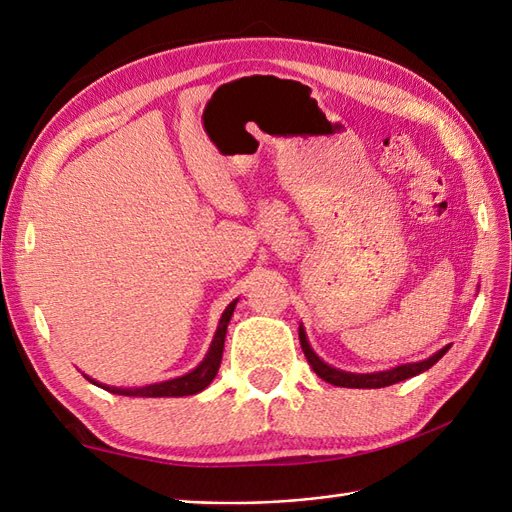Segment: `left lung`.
I'll return each instance as SVG.
<instances>
[{
	"label": "left lung",
	"mask_w": 512,
	"mask_h": 512,
	"mask_svg": "<svg viewBox=\"0 0 512 512\" xmlns=\"http://www.w3.org/2000/svg\"><path fill=\"white\" fill-rule=\"evenodd\" d=\"M299 338H301V347L307 362L314 368V373L325 379L327 384L334 386H342V388H384V386H392L397 382H403V379H410L414 375H419L427 368H432L443 355L449 351V344L443 347L441 351H436L432 358L421 360V362H412V364H401V366H392L388 371H377V373H349V371H340V368L331 366L327 362H323L316 355V351L312 349L310 340H307V334L303 325H299Z\"/></svg>",
	"instance_id": "1"
}]
</instances>
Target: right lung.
Listing matches in <instances>:
<instances>
[{
	"instance_id": "1",
	"label": "right lung",
	"mask_w": 512,
	"mask_h": 512,
	"mask_svg": "<svg viewBox=\"0 0 512 512\" xmlns=\"http://www.w3.org/2000/svg\"><path fill=\"white\" fill-rule=\"evenodd\" d=\"M237 301H240V299L231 301L227 305V310L222 312L216 334H213V340L209 344V351L205 353L202 362L196 368H192L189 373H185L181 377H174V379H165V382L133 386V388L100 384V382H95V379H91L89 375H85V377L89 379L91 384L109 390V392H113V395H124V397H187V395H196V392L205 390L213 382V377L218 375V368H220V362H222V351H224V338H227V327H229V320L233 316Z\"/></svg>"
}]
</instances>
